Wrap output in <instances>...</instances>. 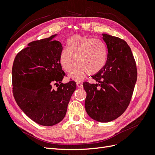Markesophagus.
<instances>
[{"label":"esophagus","mask_w":155,"mask_h":155,"mask_svg":"<svg viewBox=\"0 0 155 155\" xmlns=\"http://www.w3.org/2000/svg\"><path fill=\"white\" fill-rule=\"evenodd\" d=\"M77 86L78 87V88H83V84H82V83H81V82H77Z\"/></svg>","instance_id":"1"}]
</instances>
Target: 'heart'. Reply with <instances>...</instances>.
Masks as SVG:
<instances>
[{
  "label": "heart",
  "instance_id": "1",
  "mask_svg": "<svg viewBox=\"0 0 155 155\" xmlns=\"http://www.w3.org/2000/svg\"><path fill=\"white\" fill-rule=\"evenodd\" d=\"M68 46L63 48L59 63L63 70L70 72L77 62L69 77L81 81L86 74H95L104 68L107 60L108 51L101 39L75 35L67 41Z\"/></svg>",
  "mask_w": 155,
  "mask_h": 155
}]
</instances>
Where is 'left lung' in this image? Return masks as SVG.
I'll return each mask as SVG.
<instances>
[{
	"instance_id": "obj_1",
	"label": "left lung",
	"mask_w": 155,
	"mask_h": 155,
	"mask_svg": "<svg viewBox=\"0 0 155 155\" xmlns=\"http://www.w3.org/2000/svg\"><path fill=\"white\" fill-rule=\"evenodd\" d=\"M102 35L107 47V60L104 68L92 77L97 84L85 82L83 86L87 94V113L95 120L108 122L120 117L128 107L137 71L127 42L111 35Z\"/></svg>"
}]
</instances>
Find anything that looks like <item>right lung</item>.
I'll return each mask as SVG.
<instances>
[{"mask_svg":"<svg viewBox=\"0 0 155 155\" xmlns=\"http://www.w3.org/2000/svg\"><path fill=\"white\" fill-rule=\"evenodd\" d=\"M55 35L30 42L18 53L12 66L15 101L27 117L42 126L63 120L77 88L74 81L61 82L65 75L59 63L63 47L52 40Z\"/></svg>","mask_w":155,"mask_h":155,"instance_id":"add662e5","label":"right lung"}]
</instances>
